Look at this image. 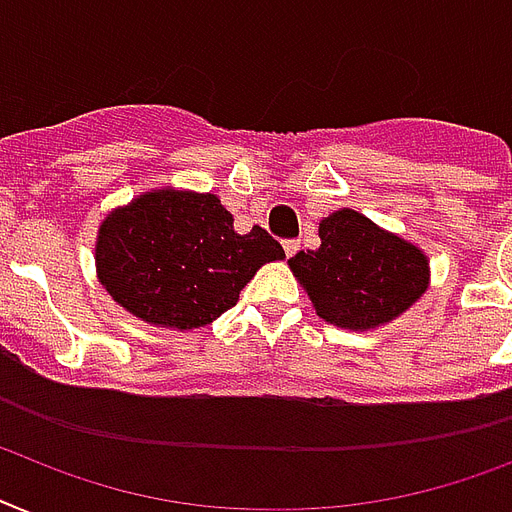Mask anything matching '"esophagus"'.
<instances>
[{
    "mask_svg": "<svg viewBox=\"0 0 512 512\" xmlns=\"http://www.w3.org/2000/svg\"><path fill=\"white\" fill-rule=\"evenodd\" d=\"M284 252H286V257H294L299 252V242L297 239H286L284 242Z\"/></svg>",
    "mask_w": 512,
    "mask_h": 512,
    "instance_id": "34e87169",
    "label": "esophagus"
}]
</instances>
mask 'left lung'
<instances>
[{
    "mask_svg": "<svg viewBox=\"0 0 512 512\" xmlns=\"http://www.w3.org/2000/svg\"><path fill=\"white\" fill-rule=\"evenodd\" d=\"M321 247L289 268L326 323L368 331L402 315L429 289V260L415 244L350 207L321 220Z\"/></svg>",
    "mask_w": 512,
    "mask_h": 512,
    "instance_id": "left-lung-1",
    "label": "left lung"
}]
</instances>
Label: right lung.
<instances>
[{"mask_svg": "<svg viewBox=\"0 0 512 512\" xmlns=\"http://www.w3.org/2000/svg\"><path fill=\"white\" fill-rule=\"evenodd\" d=\"M94 257L99 281L123 310L186 331L231 310L284 247L260 226L236 234L215 194L155 189L102 220Z\"/></svg>", "mask_w": 512, "mask_h": 512, "instance_id": "add662e5", "label": "right lung"}]
</instances>
